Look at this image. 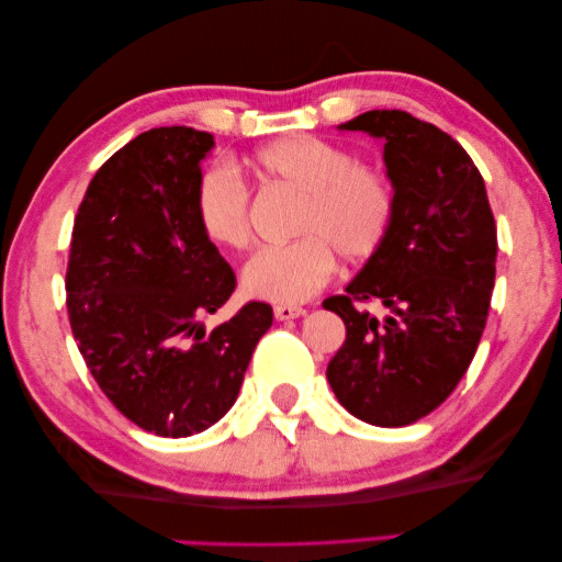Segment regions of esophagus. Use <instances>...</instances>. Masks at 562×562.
Listing matches in <instances>:
<instances>
[{
  "label": "esophagus",
  "instance_id": "1",
  "mask_svg": "<svg viewBox=\"0 0 562 562\" xmlns=\"http://www.w3.org/2000/svg\"><path fill=\"white\" fill-rule=\"evenodd\" d=\"M304 314H306V308H302V306H292V304L274 306V318L278 321H292V318H300Z\"/></svg>",
  "mask_w": 562,
  "mask_h": 562
}]
</instances>
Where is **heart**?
Masks as SVG:
<instances>
[{
  "instance_id": "1",
  "label": "heart",
  "mask_w": 562,
  "mask_h": 562,
  "mask_svg": "<svg viewBox=\"0 0 562 562\" xmlns=\"http://www.w3.org/2000/svg\"><path fill=\"white\" fill-rule=\"evenodd\" d=\"M266 181L300 193L294 207V241L268 246L250 258L244 288L258 300L306 302L330 280L336 254L357 262L384 241L396 207L391 178L360 164L350 149L316 135H288L262 145L250 157ZM195 217L212 244L244 250L250 244V195L229 166H212L195 188Z\"/></svg>"
}]
</instances>
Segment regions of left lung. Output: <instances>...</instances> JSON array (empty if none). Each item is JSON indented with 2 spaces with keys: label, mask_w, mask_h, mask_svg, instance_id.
Masks as SVG:
<instances>
[{
  "label": "left lung",
  "mask_w": 562,
  "mask_h": 562,
  "mask_svg": "<svg viewBox=\"0 0 562 562\" xmlns=\"http://www.w3.org/2000/svg\"><path fill=\"white\" fill-rule=\"evenodd\" d=\"M340 130L386 139L396 207L362 272L324 302L348 330L326 376L355 417L403 427L451 396L479 350L495 288V217L481 171L437 125L367 111Z\"/></svg>",
  "instance_id": "left-lung-1"
}]
</instances>
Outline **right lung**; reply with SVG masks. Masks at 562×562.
<instances>
[{
    "label": "right lung",
    "mask_w": 562,
    "mask_h": 562,
    "mask_svg": "<svg viewBox=\"0 0 562 562\" xmlns=\"http://www.w3.org/2000/svg\"><path fill=\"white\" fill-rule=\"evenodd\" d=\"M202 130L154 127L93 176L71 229L67 314L91 376L159 437L202 432L232 408L272 306L248 302L205 330L236 274L195 217Z\"/></svg>",
    "instance_id": "right-lung-1"
}]
</instances>
